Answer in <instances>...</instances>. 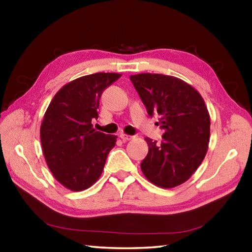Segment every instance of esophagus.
Listing matches in <instances>:
<instances>
[{"mask_svg":"<svg viewBox=\"0 0 252 252\" xmlns=\"http://www.w3.org/2000/svg\"><path fill=\"white\" fill-rule=\"evenodd\" d=\"M120 138L122 139L123 142H126V141H129V140L132 139V136H131V135H127V134H126V133H121V134H120Z\"/></svg>","mask_w":252,"mask_h":252,"instance_id":"esophagus-1","label":"esophagus"}]
</instances>
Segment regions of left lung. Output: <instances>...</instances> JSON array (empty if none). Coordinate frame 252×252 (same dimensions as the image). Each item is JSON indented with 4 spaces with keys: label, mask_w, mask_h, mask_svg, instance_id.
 I'll use <instances>...</instances> for the list:
<instances>
[{
    "label": "left lung",
    "mask_w": 252,
    "mask_h": 252,
    "mask_svg": "<svg viewBox=\"0 0 252 252\" xmlns=\"http://www.w3.org/2000/svg\"><path fill=\"white\" fill-rule=\"evenodd\" d=\"M150 117L159 116L161 143L146 138L149 152L141 162L153 185L174 188L201 164L210 139V116L200 93L178 78L156 73L130 76Z\"/></svg>",
    "instance_id": "1"
}]
</instances>
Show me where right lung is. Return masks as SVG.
<instances>
[{"label": "right lung", "mask_w": 252, "mask_h": 252, "mask_svg": "<svg viewBox=\"0 0 252 252\" xmlns=\"http://www.w3.org/2000/svg\"><path fill=\"white\" fill-rule=\"evenodd\" d=\"M119 73L84 75L60 89L41 125L42 150L54 178L71 191H82L95 183L117 135L93 129L100 97L120 78Z\"/></svg>", "instance_id": "add662e5"}]
</instances>
